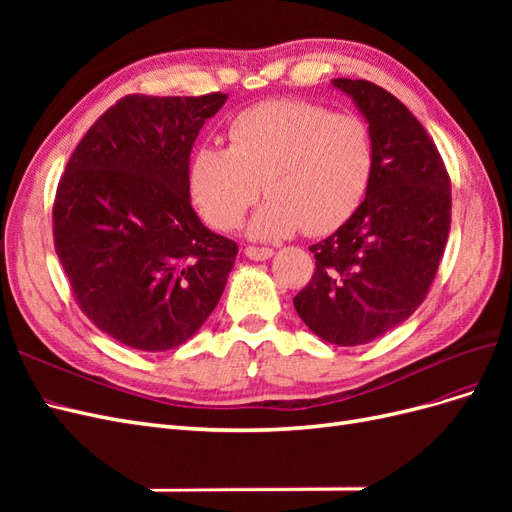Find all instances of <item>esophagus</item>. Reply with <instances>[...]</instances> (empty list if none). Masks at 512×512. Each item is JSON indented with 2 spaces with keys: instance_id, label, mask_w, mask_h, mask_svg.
Instances as JSON below:
<instances>
[{
  "instance_id": "1",
  "label": "esophagus",
  "mask_w": 512,
  "mask_h": 512,
  "mask_svg": "<svg viewBox=\"0 0 512 512\" xmlns=\"http://www.w3.org/2000/svg\"><path fill=\"white\" fill-rule=\"evenodd\" d=\"M245 256L252 258V260H267V258L273 256V250H271V247H254V245H250V247H245Z\"/></svg>"
}]
</instances>
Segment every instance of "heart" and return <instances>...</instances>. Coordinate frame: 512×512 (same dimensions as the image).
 Returning <instances> with one entry per match:
<instances>
[{
  "label": "heart",
  "instance_id": "b5f03b06",
  "mask_svg": "<svg viewBox=\"0 0 512 512\" xmlns=\"http://www.w3.org/2000/svg\"><path fill=\"white\" fill-rule=\"evenodd\" d=\"M367 123L305 100H269L239 113L228 147L200 145L188 166L196 209L218 230H235L262 190L269 196L250 224L256 239L303 228L312 237L344 226L374 175Z\"/></svg>",
  "mask_w": 512,
  "mask_h": 512
}]
</instances>
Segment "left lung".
Wrapping results in <instances>:
<instances>
[{
	"label": "left lung",
	"mask_w": 512,
	"mask_h": 512,
	"mask_svg": "<svg viewBox=\"0 0 512 512\" xmlns=\"http://www.w3.org/2000/svg\"><path fill=\"white\" fill-rule=\"evenodd\" d=\"M333 85L369 123L374 175L352 218L309 247L316 269L292 301L324 342L361 346L425 301L451 230V177L421 121L393 94L363 79Z\"/></svg>",
	"instance_id": "left-lung-1"
}]
</instances>
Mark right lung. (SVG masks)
Wrapping results in <instances>:
<instances>
[{"mask_svg": "<svg viewBox=\"0 0 512 512\" xmlns=\"http://www.w3.org/2000/svg\"><path fill=\"white\" fill-rule=\"evenodd\" d=\"M226 94L115 102L61 175L53 241L81 312L145 352L177 348L218 305L239 247L190 205L188 166Z\"/></svg>", "mask_w": 512, "mask_h": 512, "instance_id": "1", "label": "right lung"}]
</instances>
